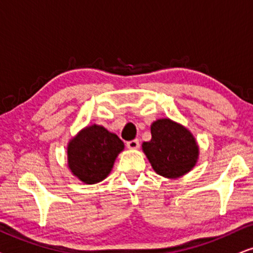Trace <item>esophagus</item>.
<instances>
[{
    "instance_id": "obj_1",
    "label": "esophagus",
    "mask_w": 253,
    "mask_h": 253,
    "mask_svg": "<svg viewBox=\"0 0 253 253\" xmlns=\"http://www.w3.org/2000/svg\"><path fill=\"white\" fill-rule=\"evenodd\" d=\"M126 146L128 147L129 149H137L140 147V141L137 139L135 140H130V141L126 142Z\"/></svg>"
}]
</instances>
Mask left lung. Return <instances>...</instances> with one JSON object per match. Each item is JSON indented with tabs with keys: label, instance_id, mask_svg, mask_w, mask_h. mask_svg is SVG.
Here are the masks:
<instances>
[{
	"label": "left lung",
	"instance_id": "obj_1",
	"mask_svg": "<svg viewBox=\"0 0 253 253\" xmlns=\"http://www.w3.org/2000/svg\"><path fill=\"white\" fill-rule=\"evenodd\" d=\"M152 139L142 149L159 175L174 178L190 171L196 164L198 147L188 129L169 119L153 123Z\"/></svg>",
	"mask_w": 253,
	"mask_h": 253
}]
</instances>
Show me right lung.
Segmentation results:
<instances>
[{
    "instance_id": "right-lung-1",
    "label": "right lung",
    "mask_w": 253,
    "mask_h": 253,
    "mask_svg": "<svg viewBox=\"0 0 253 253\" xmlns=\"http://www.w3.org/2000/svg\"><path fill=\"white\" fill-rule=\"evenodd\" d=\"M123 149L124 142L117 134L92 125L70 141L69 167L84 183H98L110 174L114 160Z\"/></svg>"
}]
</instances>
